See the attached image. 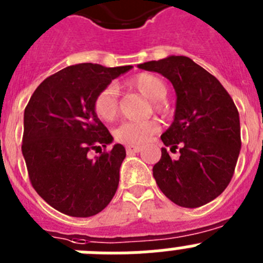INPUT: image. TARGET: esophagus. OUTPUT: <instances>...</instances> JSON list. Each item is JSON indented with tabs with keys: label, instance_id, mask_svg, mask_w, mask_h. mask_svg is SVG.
I'll return each mask as SVG.
<instances>
[{
	"label": "esophagus",
	"instance_id": "obj_1",
	"mask_svg": "<svg viewBox=\"0 0 263 263\" xmlns=\"http://www.w3.org/2000/svg\"><path fill=\"white\" fill-rule=\"evenodd\" d=\"M141 152V147L139 146H126V153L127 154H134V153H139Z\"/></svg>",
	"mask_w": 263,
	"mask_h": 263
}]
</instances>
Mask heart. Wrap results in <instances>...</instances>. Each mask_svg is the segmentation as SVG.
<instances>
[{"mask_svg": "<svg viewBox=\"0 0 263 263\" xmlns=\"http://www.w3.org/2000/svg\"><path fill=\"white\" fill-rule=\"evenodd\" d=\"M130 85L136 88L139 93L154 101V110L163 113L166 109L162 105V100L167 95V87L164 81L152 73H139L130 80ZM95 115L103 121H113L118 113V92L115 85H106L100 90L93 100ZM159 130L157 121L145 122H132L127 121L116 129L115 137L118 142L125 145L138 146L147 142L148 138Z\"/></svg>", "mask_w": 263, "mask_h": 263, "instance_id": "1", "label": "heart"}]
</instances>
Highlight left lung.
Instances as JSON below:
<instances>
[{
	"label": "left lung",
	"instance_id": "8db88e82",
	"mask_svg": "<svg viewBox=\"0 0 263 263\" xmlns=\"http://www.w3.org/2000/svg\"><path fill=\"white\" fill-rule=\"evenodd\" d=\"M173 83L176 110L160 139L178 159L162 148L153 167L158 187L173 203L197 208L224 192L233 178L241 150L240 116L231 95L210 72L187 57H168L139 64Z\"/></svg>",
	"mask_w": 263,
	"mask_h": 263
}]
</instances>
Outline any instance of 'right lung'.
<instances>
[{
  "mask_svg": "<svg viewBox=\"0 0 263 263\" xmlns=\"http://www.w3.org/2000/svg\"><path fill=\"white\" fill-rule=\"evenodd\" d=\"M132 66L106 68L81 63L48 76L32 93L23 116L22 154L31 185L52 208L90 217L105 208L126 157L93 110V100ZM104 148L93 160L87 153Z\"/></svg>",
  "mask_w": 263,
  "mask_h": 263,
  "instance_id": "right-lung-1",
  "label": "right lung"
}]
</instances>
